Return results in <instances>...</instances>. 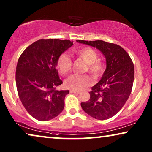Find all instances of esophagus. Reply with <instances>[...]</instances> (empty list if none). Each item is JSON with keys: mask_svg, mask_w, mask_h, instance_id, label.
Returning <instances> with one entry per match:
<instances>
[{"mask_svg": "<svg viewBox=\"0 0 152 152\" xmlns=\"http://www.w3.org/2000/svg\"><path fill=\"white\" fill-rule=\"evenodd\" d=\"M70 93H76V94H79L80 93V91H74V90H70Z\"/></svg>", "mask_w": 152, "mask_h": 152, "instance_id": "esophagus-1", "label": "esophagus"}]
</instances>
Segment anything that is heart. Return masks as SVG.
Instances as JSON below:
<instances>
[{"mask_svg":"<svg viewBox=\"0 0 152 152\" xmlns=\"http://www.w3.org/2000/svg\"><path fill=\"white\" fill-rule=\"evenodd\" d=\"M77 57L82 59L86 66L84 72H88L94 80H97L102 75L104 70V64L98 58L97 52L89 47H82L74 52ZM72 61L65 53L59 56L57 61V68L59 73L66 75L72 68ZM92 84V80L88 75H72L65 81V86L74 91H81Z\"/></svg>","mask_w":152,"mask_h":152,"instance_id":"b5f03b06","label":"heart"}]
</instances>
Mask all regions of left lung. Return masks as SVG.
Masks as SVG:
<instances>
[{
    "instance_id": "1",
    "label": "left lung",
    "mask_w": 152,
    "mask_h": 152,
    "mask_svg": "<svg viewBox=\"0 0 152 152\" xmlns=\"http://www.w3.org/2000/svg\"><path fill=\"white\" fill-rule=\"evenodd\" d=\"M77 42L96 48L107 61L102 77L89 92L90 99L81 103V107L95 119H109L120 111L132 93L134 80L132 60L119 45L102 40H77Z\"/></svg>"
}]
</instances>
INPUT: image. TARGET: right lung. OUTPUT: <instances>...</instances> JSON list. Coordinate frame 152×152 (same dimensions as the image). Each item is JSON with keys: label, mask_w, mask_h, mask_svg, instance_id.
<instances>
[{"label": "right lung", "mask_w": 152, "mask_h": 152, "mask_svg": "<svg viewBox=\"0 0 152 152\" xmlns=\"http://www.w3.org/2000/svg\"><path fill=\"white\" fill-rule=\"evenodd\" d=\"M72 45L70 40L40 39L26 48L18 60V97L28 113L39 121L53 119L63 111L69 91L56 90L63 83L56 66L59 56Z\"/></svg>", "instance_id": "1"}]
</instances>
